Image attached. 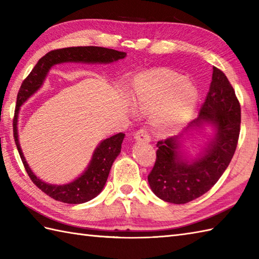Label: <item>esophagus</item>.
Instances as JSON below:
<instances>
[{
	"mask_svg": "<svg viewBox=\"0 0 259 259\" xmlns=\"http://www.w3.org/2000/svg\"><path fill=\"white\" fill-rule=\"evenodd\" d=\"M135 139L137 141H141V142H149L150 141V136H149V133H148L147 129L142 128V129H139L135 134Z\"/></svg>",
	"mask_w": 259,
	"mask_h": 259,
	"instance_id": "obj_1",
	"label": "esophagus"
}]
</instances>
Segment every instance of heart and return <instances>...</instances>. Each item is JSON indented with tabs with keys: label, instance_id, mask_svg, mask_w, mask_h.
Instances as JSON below:
<instances>
[{
	"label": "heart",
	"instance_id": "heart-1",
	"mask_svg": "<svg viewBox=\"0 0 259 259\" xmlns=\"http://www.w3.org/2000/svg\"><path fill=\"white\" fill-rule=\"evenodd\" d=\"M135 107L153 113L152 123L161 135L179 130L194 113L197 88L186 76L169 70H155L137 76L133 87Z\"/></svg>",
	"mask_w": 259,
	"mask_h": 259
}]
</instances>
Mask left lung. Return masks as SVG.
<instances>
[{
  "instance_id": "1",
  "label": "left lung",
  "mask_w": 259,
  "mask_h": 259,
  "mask_svg": "<svg viewBox=\"0 0 259 259\" xmlns=\"http://www.w3.org/2000/svg\"><path fill=\"white\" fill-rule=\"evenodd\" d=\"M205 124L212 125L214 135L195 158L188 159L180 151L184 134L157 142V159L148 183L160 199L178 205L196 199L217 183L232 161L240 131V104L227 76L214 67L199 115L184 133Z\"/></svg>"
}]
</instances>
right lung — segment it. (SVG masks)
Instances as JSON below:
<instances>
[{"label":"right lung","instance_id":"right-lung-1","mask_svg":"<svg viewBox=\"0 0 259 259\" xmlns=\"http://www.w3.org/2000/svg\"><path fill=\"white\" fill-rule=\"evenodd\" d=\"M125 52L101 47H72L59 49V50H53L47 53L45 57L38 60L31 73L26 76V79L22 83L18 98H16V108L13 119V134L16 148H18L22 162H23L26 172L33 184L53 199L76 205V203L89 201L100 194L107 183L112 163L121 151L124 134L120 133L102 140L93 151L92 158L87 169L73 181L64 185L48 184L36 177L27 164L23 152H22L18 134V119L21 106H23L27 99L40 89L53 65L63 62L106 64L118 61V60L125 58Z\"/></svg>","mask_w":259,"mask_h":259}]
</instances>
